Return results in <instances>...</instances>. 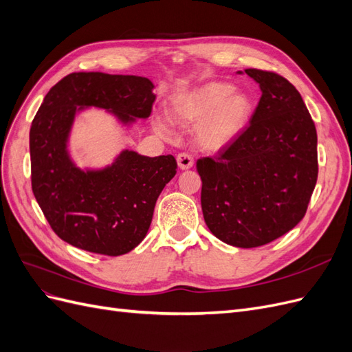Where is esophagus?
Instances as JSON below:
<instances>
[{
	"mask_svg": "<svg viewBox=\"0 0 352 352\" xmlns=\"http://www.w3.org/2000/svg\"><path fill=\"white\" fill-rule=\"evenodd\" d=\"M176 160H177L179 167L182 168V170L190 168V167L194 166V157L190 155V154H188V153H180V154H177Z\"/></svg>",
	"mask_w": 352,
	"mask_h": 352,
	"instance_id": "obj_1",
	"label": "esophagus"
}]
</instances>
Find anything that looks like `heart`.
<instances>
[{
	"instance_id": "heart-1",
	"label": "heart",
	"mask_w": 352,
	"mask_h": 352,
	"mask_svg": "<svg viewBox=\"0 0 352 352\" xmlns=\"http://www.w3.org/2000/svg\"><path fill=\"white\" fill-rule=\"evenodd\" d=\"M251 116V101L242 92H235L229 83L212 82L198 89L177 95L170 104V117L180 124H195L198 141L208 150H219L243 131ZM154 127L163 136L168 135L163 119H154Z\"/></svg>"
}]
</instances>
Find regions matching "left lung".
Here are the masks:
<instances>
[{
	"instance_id": "left-lung-1",
	"label": "left lung",
	"mask_w": 352,
	"mask_h": 352,
	"mask_svg": "<svg viewBox=\"0 0 352 352\" xmlns=\"http://www.w3.org/2000/svg\"><path fill=\"white\" fill-rule=\"evenodd\" d=\"M261 88L250 124L197 162L212 235L239 248L280 238L305 216L317 182V132L301 94L280 74L245 69Z\"/></svg>"
}]
</instances>
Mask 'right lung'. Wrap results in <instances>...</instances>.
<instances>
[{
	"instance_id": "1",
	"label": "right lung",
	"mask_w": 352,
	"mask_h": 352,
	"mask_svg": "<svg viewBox=\"0 0 352 352\" xmlns=\"http://www.w3.org/2000/svg\"><path fill=\"white\" fill-rule=\"evenodd\" d=\"M150 79L98 72L70 73L50 89L29 133L32 190L56 235L73 247L117 257L150 229L163 188L176 175L173 155L123 151L111 167L82 172L66 151L78 107L113 111L124 123L151 114Z\"/></svg>"
}]
</instances>
